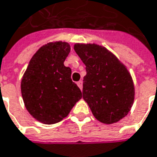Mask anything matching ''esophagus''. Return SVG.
I'll use <instances>...</instances> for the list:
<instances>
[{
	"instance_id": "esophagus-1",
	"label": "esophagus",
	"mask_w": 157,
	"mask_h": 157,
	"mask_svg": "<svg viewBox=\"0 0 157 157\" xmlns=\"http://www.w3.org/2000/svg\"><path fill=\"white\" fill-rule=\"evenodd\" d=\"M77 85H78V87L82 90V81H79L78 82H77Z\"/></svg>"
}]
</instances>
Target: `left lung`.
<instances>
[{
  "label": "left lung",
  "instance_id": "1",
  "mask_svg": "<svg viewBox=\"0 0 157 157\" xmlns=\"http://www.w3.org/2000/svg\"><path fill=\"white\" fill-rule=\"evenodd\" d=\"M74 49L86 66L82 98L96 119L113 124L126 117L134 100L133 79L113 52L97 44H75Z\"/></svg>",
  "mask_w": 157,
  "mask_h": 157
}]
</instances>
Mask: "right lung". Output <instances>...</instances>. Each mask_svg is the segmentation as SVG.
Segmentation results:
<instances>
[{"instance_id": "obj_1", "label": "right lung", "mask_w": 157, "mask_h": 157, "mask_svg": "<svg viewBox=\"0 0 157 157\" xmlns=\"http://www.w3.org/2000/svg\"><path fill=\"white\" fill-rule=\"evenodd\" d=\"M70 52L67 42H50L31 59L21 82L24 105L38 121L52 125L66 118L82 98L72 82L71 68L64 66Z\"/></svg>"}]
</instances>
